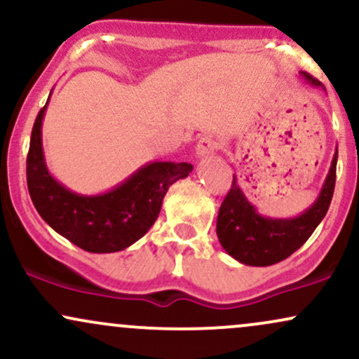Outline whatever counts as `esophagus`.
Instances as JSON below:
<instances>
[{
	"instance_id": "obj_1",
	"label": "esophagus",
	"mask_w": 359,
	"mask_h": 359,
	"mask_svg": "<svg viewBox=\"0 0 359 359\" xmlns=\"http://www.w3.org/2000/svg\"><path fill=\"white\" fill-rule=\"evenodd\" d=\"M214 151V142L211 137H201L199 142L196 145V155L197 158H203V156L211 155Z\"/></svg>"
}]
</instances>
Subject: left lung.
<instances>
[{
    "mask_svg": "<svg viewBox=\"0 0 359 359\" xmlns=\"http://www.w3.org/2000/svg\"><path fill=\"white\" fill-rule=\"evenodd\" d=\"M302 76L312 86H320V82L309 74L302 72ZM336 163L337 147L329 174L314 204L299 216L287 219L262 216L246 199L238 185L236 175H233V185L222 201L216 224L217 238L226 253L245 265L269 266L297 251L327 212L334 194Z\"/></svg>",
    "mask_w": 359,
    "mask_h": 359,
    "instance_id": "left-lung-1",
    "label": "left lung"
}]
</instances>
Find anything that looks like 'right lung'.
Here are the masks:
<instances>
[{"instance_id": "add662e5", "label": "right lung", "mask_w": 359, "mask_h": 359, "mask_svg": "<svg viewBox=\"0 0 359 359\" xmlns=\"http://www.w3.org/2000/svg\"><path fill=\"white\" fill-rule=\"evenodd\" d=\"M47 104L35 119L27 156V184L35 209L53 231L89 253L128 248L154 226L168 187L185 179L194 167L185 162H150L104 194L69 191L45 163L42 121Z\"/></svg>"}]
</instances>
